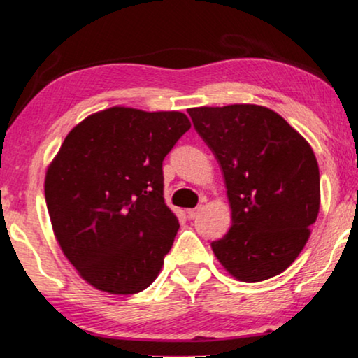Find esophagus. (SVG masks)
Masks as SVG:
<instances>
[{
  "instance_id": "34e87169",
  "label": "esophagus",
  "mask_w": 358,
  "mask_h": 358,
  "mask_svg": "<svg viewBox=\"0 0 358 358\" xmlns=\"http://www.w3.org/2000/svg\"><path fill=\"white\" fill-rule=\"evenodd\" d=\"M202 210V207H194V209H187V217L189 219H196L197 215H199V213Z\"/></svg>"
}]
</instances>
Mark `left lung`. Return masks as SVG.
I'll return each mask as SVG.
<instances>
[{
    "instance_id": "1",
    "label": "left lung",
    "mask_w": 358,
    "mask_h": 358,
    "mask_svg": "<svg viewBox=\"0 0 358 358\" xmlns=\"http://www.w3.org/2000/svg\"><path fill=\"white\" fill-rule=\"evenodd\" d=\"M217 159L232 226L214 241L215 257L242 282L284 272L307 244L320 207V174L310 144L284 117L255 104L189 109Z\"/></svg>"
}]
</instances>
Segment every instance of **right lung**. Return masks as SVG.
Segmentation results:
<instances>
[{"label": "right lung", "instance_id": "add662e5", "mask_svg": "<svg viewBox=\"0 0 358 358\" xmlns=\"http://www.w3.org/2000/svg\"><path fill=\"white\" fill-rule=\"evenodd\" d=\"M189 129L182 113L114 106L66 136L44 196L57 244L94 289L131 295L156 280L179 229L162 161Z\"/></svg>", "mask_w": 358, "mask_h": 358}]
</instances>
